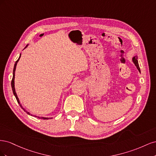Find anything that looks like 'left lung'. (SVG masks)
Listing matches in <instances>:
<instances>
[{
    "instance_id": "8db88e82",
    "label": "left lung",
    "mask_w": 156,
    "mask_h": 156,
    "mask_svg": "<svg viewBox=\"0 0 156 156\" xmlns=\"http://www.w3.org/2000/svg\"><path fill=\"white\" fill-rule=\"evenodd\" d=\"M137 58H138L137 56H135L134 57H133V58H132V61H133V62L134 64L135 65V66L136 67V68H137L138 70L139 71V72H140V68H139V66Z\"/></svg>"
}]
</instances>
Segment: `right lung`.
Here are the masks:
<instances>
[{"label":"right lung","mask_w":156,"mask_h":156,"mask_svg":"<svg viewBox=\"0 0 156 156\" xmlns=\"http://www.w3.org/2000/svg\"><path fill=\"white\" fill-rule=\"evenodd\" d=\"M28 45H27V46L25 47V48H27V46H28ZM20 57H21V54H20V57H19L18 60L16 61V63H15V64H14L13 70V78H12V83H11L12 88V91H13V94H14V96H15V97H16V100H17V103H19V104H20V107L22 108V109H23V111H24L25 112H26L28 115H31V116H32V115H31L29 112L27 111L25 109V108L22 107V105H21V103H20V100H19V98H18V97H17V94H16V90H15V84H14V79H15V72H16V66H17V62H18V61L20 60ZM33 116H34V115H33ZM35 116V117H37V118H38V119H44V120H45V119L48 120V119H52V118L40 117V116Z\"/></svg>","instance_id":"obj_1"}]
</instances>
